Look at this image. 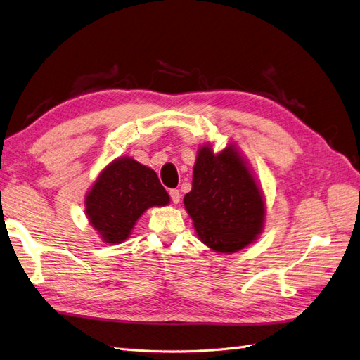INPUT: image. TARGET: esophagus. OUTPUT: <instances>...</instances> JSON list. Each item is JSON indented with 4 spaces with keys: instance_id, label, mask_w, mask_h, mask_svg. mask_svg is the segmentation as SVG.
<instances>
[{
    "instance_id": "34e87169",
    "label": "esophagus",
    "mask_w": 360,
    "mask_h": 360,
    "mask_svg": "<svg viewBox=\"0 0 360 360\" xmlns=\"http://www.w3.org/2000/svg\"><path fill=\"white\" fill-rule=\"evenodd\" d=\"M169 197H171V201L174 204H179L180 202V192L177 189H171L169 191Z\"/></svg>"
}]
</instances>
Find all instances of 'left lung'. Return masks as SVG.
<instances>
[{
  "label": "left lung",
  "instance_id": "left-lung-1",
  "mask_svg": "<svg viewBox=\"0 0 360 360\" xmlns=\"http://www.w3.org/2000/svg\"><path fill=\"white\" fill-rule=\"evenodd\" d=\"M183 202L200 240L214 252L245 249L264 228L263 191L236 144L219 153H213L212 144L200 147L192 191Z\"/></svg>",
  "mask_w": 360,
  "mask_h": 360
}]
</instances>
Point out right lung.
I'll return each instance as SVG.
<instances>
[{"label": "right lung", "instance_id": "1", "mask_svg": "<svg viewBox=\"0 0 360 360\" xmlns=\"http://www.w3.org/2000/svg\"><path fill=\"white\" fill-rule=\"evenodd\" d=\"M169 204V195L158 174L124 156L101 171L85 195V213L103 243L124 242L136 221L150 207Z\"/></svg>", "mask_w": 360, "mask_h": 360}]
</instances>
